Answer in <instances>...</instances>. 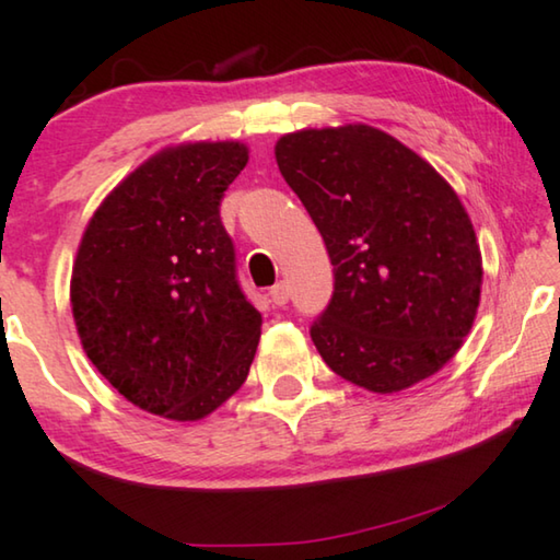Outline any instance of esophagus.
<instances>
[{"mask_svg":"<svg viewBox=\"0 0 560 560\" xmlns=\"http://www.w3.org/2000/svg\"><path fill=\"white\" fill-rule=\"evenodd\" d=\"M271 302L277 306H283L289 302V283L287 281H279L277 287H271Z\"/></svg>","mask_w":560,"mask_h":560,"instance_id":"obj_1","label":"esophagus"}]
</instances>
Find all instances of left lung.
Segmentation results:
<instances>
[{
  "instance_id": "8db88e82",
  "label": "left lung",
  "mask_w": 560,
  "mask_h": 560,
  "mask_svg": "<svg viewBox=\"0 0 560 560\" xmlns=\"http://www.w3.org/2000/svg\"><path fill=\"white\" fill-rule=\"evenodd\" d=\"M277 163L334 266L312 341L331 372L380 395L453 360L480 304L482 258L450 183L372 125L279 138Z\"/></svg>"
}]
</instances>
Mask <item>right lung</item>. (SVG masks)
Here are the masks:
<instances>
[{"label":"right lung","instance_id":"add662e5","mask_svg":"<svg viewBox=\"0 0 560 560\" xmlns=\"http://www.w3.org/2000/svg\"><path fill=\"white\" fill-rule=\"evenodd\" d=\"M236 140L183 143L100 203L72 266L82 349L140 410L194 422L244 385L261 314L236 279L221 198L246 168Z\"/></svg>","mask_w":560,"mask_h":560}]
</instances>
